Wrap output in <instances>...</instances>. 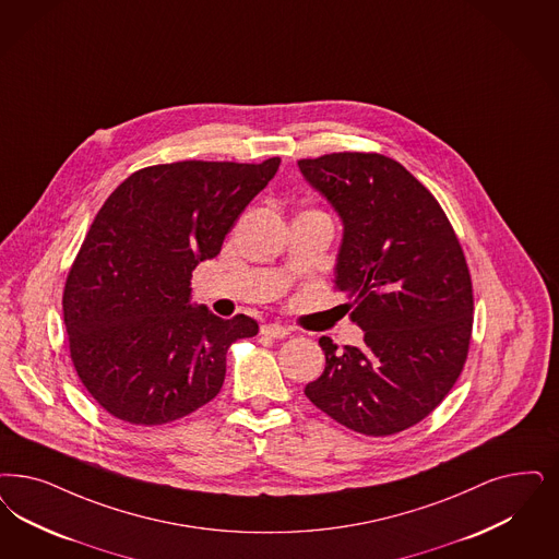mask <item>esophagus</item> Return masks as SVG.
Listing matches in <instances>:
<instances>
[{
    "instance_id": "obj_1",
    "label": "esophagus",
    "mask_w": 559,
    "mask_h": 559,
    "mask_svg": "<svg viewBox=\"0 0 559 559\" xmlns=\"http://www.w3.org/2000/svg\"><path fill=\"white\" fill-rule=\"evenodd\" d=\"M262 334L270 338H287L289 336V328L281 326V324H264Z\"/></svg>"
}]
</instances>
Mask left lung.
Instances as JSON below:
<instances>
[{
    "label": "left lung",
    "instance_id": "obj_1",
    "mask_svg": "<svg viewBox=\"0 0 559 559\" xmlns=\"http://www.w3.org/2000/svg\"><path fill=\"white\" fill-rule=\"evenodd\" d=\"M343 221L334 289L347 295L361 347L320 338L324 373L306 396L366 436L419 424L456 384L473 330V285L438 200L378 153L297 160Z\"/></svg>",
    "mask_w": 559,
    "mask_h": 559
}]
</instances>
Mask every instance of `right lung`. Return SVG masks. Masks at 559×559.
I'll return each mask as SVG.
<instances>
[{"mask_svg": "<svg viewBox=\"0 0 559 559\" xmlns=\"http://www.w3.org/2000/svg\"><path fill=\"white\" fill-rule=\"evenodd\" d=\"M278 165V156L258 165H153L105 200L68 272L61 306L78 378L109 415L171 424L221 392L227 350L255 336L258 322L192 306V272L218 255Z\"/></svg>", "mask_w": 559, "mask_h": 559, "instance_id": "add662e5", "label": "right lung"}]
</instances>
